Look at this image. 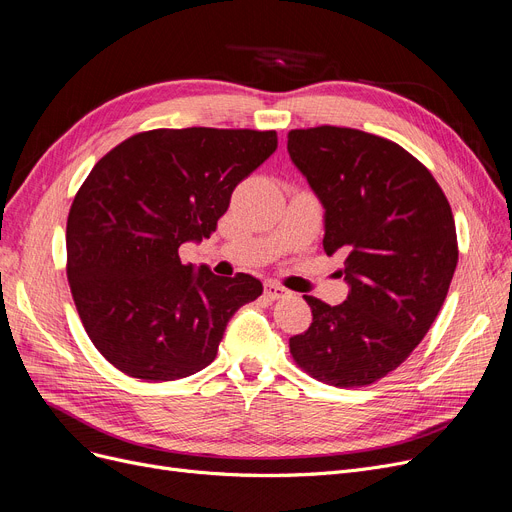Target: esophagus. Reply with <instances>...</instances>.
I'll return each mask as SVG.
<instances>
[{"instance_id": "1", "label": "esophagus", "mask_w": 512, "mask_h": 512, "mask_svg": "<svg viewBox=\"0 0 512 512\" xmlns=\"http://www.w3.org/2000/svg\"><path fill=\"white\" fill-rule=\"evenodd\" d=\"M263 291H265V297L272 299V301H276V299H282V297H286V295H288L286 288H284V286H280L278 282H265Z\"/></svg>"}]
</instances>
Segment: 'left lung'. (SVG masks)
I'll return each instance as SVG.
<instances>
[{
    "mask_svg": "<svg viewBox=\"0 0 512 512\" xmlns=\"http://www.w3.org/2000/svg\"><path fill=\"white\" fill-rule=\"evenodd\" d=\"M288 154L324 205V251L345 257L341 305L303 295L311 326L293 360L320 383L372 385L425 339L458 263L454 215L431 171L399 144L320 125L288 131Z\"/></svg>",
    "mask_w": 512,
    "mask_h": 512,
    "instance_id": "left-lung-1",
    "label": "left lung"
}]
</instances>
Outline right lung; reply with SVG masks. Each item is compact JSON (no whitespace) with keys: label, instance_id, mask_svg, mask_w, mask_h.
I'll list each match as a JSON object with an SVG mask.
<instances>
[{"label":"right lung","instance_id":"obj_1","mask_svg":"<svg viewBox=\"0 0 512 512\" xmlns=\"http://www.w3.org/2000/svg\"><path fill=\"white\" fill-rule=\"evenodd\" d=\"M278 148L276 131L152 129L115 146L85 177L66 219V276L87 337L148 383L207 368L236 311L263 286L180 259L209 238L234 188Z\"/></svg>","mask_w":512,"mask_h":512}]
</instances>
